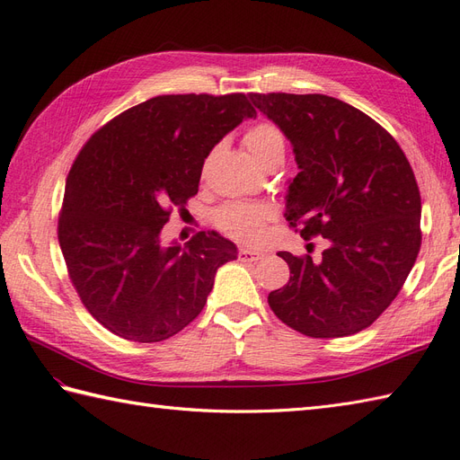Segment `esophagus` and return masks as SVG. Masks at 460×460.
<instances>
[{
  "mask_svg": "<svg viewBox=\"0 0 460 460\" xmlns=\"http://www.w3.org/2000/svg\"><path fill=\"white\" fill-rule=\"evenodd\" d=\"M238 257H240L242 261H245V262H255V261H259V259L262 257V253H261V252H255V249H240Z\"/></svg>",
  "mask_w": 460,
  "mask_h": 460,
  "instance_id": "1",
  "label": "esophagus"
}]
</instances>
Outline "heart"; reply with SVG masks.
Listing matches in <instances>:
<instances>
[{"label":"heart","instance_id":"heart-1","mask_svg":"<svg viewBox=\"0 0 460 460\" xmlns=\"http://www.w3.org/2000/svg\"><path fill=\"white\" fill-rule=\"evenodd\" d=\"M243 146L249 155L262 164L274 153H284V136L272 122H257L243 134ZM272 218V207L257 201H228L218 207L213 217L220 232L242 243L261 242Z\"/></svg>","mask_w":460,"mask_h":460}]
</instances>
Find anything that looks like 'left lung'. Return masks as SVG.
<instances>
[{
  "label": "left lung",
  "mask_w": 460,
  "mask_h": 460,
  "mask_svg": "<svg viewBox=\"0 0 460 460\" xmlns=\"http://www.w3.org/2000/svg\"><path fill=\"white\" fill-rule=\"evenodd\" d=\"M294 146L299 166L286 220L328 249L280 255L289 282L269 294L284 324L309 338H343L368 328L419 257L420 191L394 136L363 111L323 93H249Z\"/></svg>",
  "instance_id": "1"
}]
</instances>
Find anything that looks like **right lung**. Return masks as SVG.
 I'll return each mask as SVG.
<instances>
[{
  "instance_id": "right-lung-1",
  "label": "right lung",
  "mask_w": 460,
  "mask_h": 460,
  "mask_svg": "<svg viewBox=\"0 0 460 460\" xmlns=\"http://www.w3.org/2000/svg\"><path fill=\"white\" fill-rule=\"evenodd\" d=\"M255 115L245 93L157 95L80 149L58 238L80 301L115 336L169 340L203 311L220 264L238 257L215 232L166 247L161 230L198 193L211 149Z\"/></svg>"
}]
</instances>
